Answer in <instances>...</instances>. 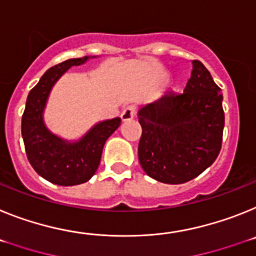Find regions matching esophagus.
Segmentation results:
<instances>
[{
	"label": "esophagus",
	"mask_w": 256,
	"mask_h": 256,
	"mask_svg": "<svg viewBox=\"0 0 256 256\" xmlns=\"http://www.w3.org/2000/svg\"><path fill=\"white\" fill-rule=\"evenodd\" d=\"M135 113H136V108H135L134 106H126L125 110H122V113H121L122 121H130V120H132L134 118Z\"/></svg>",
	"instance_id": "34e87169"
}]
</instances>
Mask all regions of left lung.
I'll return each mask as SVG.
<instances>
[{
	"mask_svg": "<svg viewBox=\"0 0 256 256\" xmlns=\"http://www.w3.org/2000/svg\"><path fill=\"white\" fill-rule=\"evenodd\" d=\"M192 64L184 92H168L138 113L139 162L146 175L161 183L192 180L212 165L222 150V88L201 62Z\"/></svg>",
	"mask_w": 256,
	"mask_h": 256,
	"instance_id": "1",
	"label": "left lung"
}]
</instances>
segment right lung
Returning a JSON list of instances; mask_svg holds the SVG:
<instances>
[{
	"mask_svg": "<svg viewBox=\"0 0 256 256\" xmlns=\"http://www.w3.org/2000/svg\"><path fill=\"white\" fill-rule=\"evenodd\" d=\"M88 56L68 59L51 66L30 91L22 117V136L28 161L36 172L58 186H77L90 180L99 168L106 139L121 125V118L99 122L78 142H66L51 134L42 113L48 94L60 76L73 66L84 64Z\"/></svg>",
	"mask_w": 256,
	"mask_h": 256,
	"instance_id": "1",
	"label": "right lung"
}]
</instances>
